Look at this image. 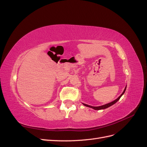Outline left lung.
Instances as JSON below:
<instances>
[{"label": "left lung", "instance_id": "1", "mask_svg": "<svg viewBox=\"0 0 147 147\" xmlns=\"http://www.w3.org/2000/svg\"><path fill=\"white\" fill-rule=\"evenodd\" d=\"M126 88H125V89H124V91L123 92V93L122 94L120 95L119 97H118V98H117L116 100H115L114 101H113V102H110V103H109V104H105V105H102V106H99V107H92V106H91V105H87V104H83H83L84 105H85V106H86V107H90V108H92V109H94V110H102V109H107V108H108V107H110L111 105H113L114 104H115L116 103V102L120 99V97H121V96H122V95L124 94V92H125V91H126Z\"/></svg>", "mask_w": 147, "mask_h": 147}]
</instances>
